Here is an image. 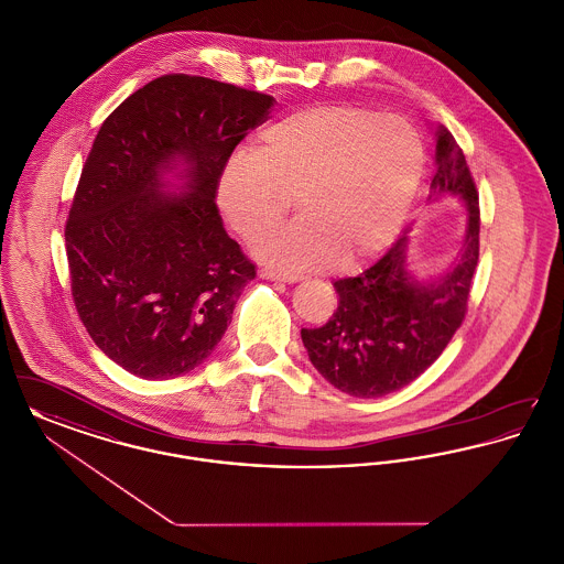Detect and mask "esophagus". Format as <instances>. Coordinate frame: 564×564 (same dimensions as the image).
<instances>
[{
    "label": "esophagus",
    "mask_w": 564,
    "mask_h": 564,
    "mask_svg": "<svg viewBox=\"0 0 564 564\" xmlns=\"http://www.w3.org/2000/svg\"><path fill=\"white\" fill-rule=\"evenodd\" d=\"M260 276H262V279H269V281H283V283H295V281H300V274H294V272H279V270L270 269L260 270Z\"/></svg>",
    "instance_id": "obj_1"
}]
</instances>
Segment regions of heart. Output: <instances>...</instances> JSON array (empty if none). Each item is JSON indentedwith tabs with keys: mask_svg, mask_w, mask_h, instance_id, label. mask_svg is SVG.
Masks as SVG:
<instances>
[{
	"mask_svg": "<svg viewBox=\"0 0 564 564\" xmlns=\"http://www.w3.org/2000/svg\"><path fill=\"white\" fill-rule=\"evenodd\" d=\"M425 173V143L400 116L349 104L295 109L262 129L219 180V207L251 239L292 207L302 217L256 241L281 269H349L384 249Z\"/></svg>",
	"mask_w": 564,
	"mask_h": 564,
	"instance_id": "b5f03b06",
	"label": "heart"
}]
</instances>
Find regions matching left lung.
<instances>
[{
  "label": "left lung",
  "mask_w": 564,
  "mask_h": 564,
  "mask_svg": "<svg viewBox=\"0 0 564 564\" xmlns=\"http://www.w3.org/2000/svg\"><path fill=\"white\" fill-rule=\"evenodd\" d=\"M435 137L430 200L455 196L469 215L453 269L427 281L414 279L402 235L370 269L334 281L338 308L329 322L300 332L317 372L355 398H382L423 375L467 313L480 256L478 189L455 137L444 127H437Z\"/></svg>",
  "instance_id": "left-lung-1"
}]
</instances>
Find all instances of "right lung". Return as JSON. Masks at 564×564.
<instances>
[{"instance_id": "right-lung-1", "label": "right lung", "mask_w": 564, "mask_h": 564, "mask_svg": "<svg viewBox=\"0 0 564 564\" xmlns=\"http://www.w3.org/2000/svg\"><path fill=\"white\" fill-rule=\"evenodd\" d=\"M274 99L169 74L101 124L82 169L65 249L72 295L95 345L145 380L188 375L232 322L256 264L224 230L215 194ZM185 180L164 193L165 173Z\"/></svg>"}]
</instances>
